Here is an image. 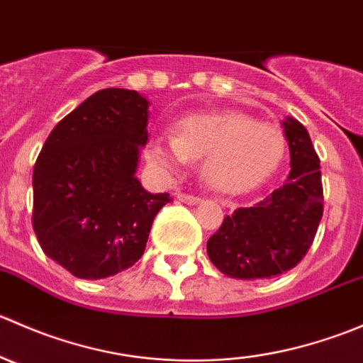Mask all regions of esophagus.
Segmentation results:
<instances>
[{"mask_svg":"<svg viewBox=\"0 0 363 363\" xmlns=\"http://www.w3.org/2000/svg\"><path fill=\"white\" fill-rule=\"evenodd\" d=\"M177 200L179 202L186 203V205H196L200 202L199 196L195 195H186V193H177Z\"/></svg>","mask_w":363,"mask_h":363,"instance_id":"34e87169","label":"esophagus"}]
</instances>
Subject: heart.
I'll list each match as a JSON object with an SVG mask.
<instances>
[{
    "label": "heart",
    "mask_w": 363,
    "mask_h": 363,
    "mask_svg": "<svg viewBox=\"0 0 363 363\" xmlns=\"http://www.w3.org/2000/svg\"><path fill=\"white\" fill-rule=\"evenodd\" d=\"M283 156L279 130L232 111L186 117L177 124V133L158 135L147 149V160L164 172L179 170L189 158H203L205 182L230 195L263 184Z\"/></svg>",
    "instance_id": "obj_1"
}]
</instances>
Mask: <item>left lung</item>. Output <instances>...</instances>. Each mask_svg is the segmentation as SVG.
<instances>
[{"label": "left lung", "instance_id": "1", "mask_svg": "<svg viewBox=\"0 0 363 363\" xmlns=\"http://www.w3.org/2000/svg\"><path fill=\"white\" fill-rule=\"evenodd\" d=\"M290 145L286 184L252 207H239L207 240L216 269L237 279H269L306 256L323 216L320 158L298 121H283Z\"/></svg>", "mask_w": 363, "mask_h": 363}]
</instances>
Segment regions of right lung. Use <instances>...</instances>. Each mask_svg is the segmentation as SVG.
Returning a JSON list of instances; mask_svg holds the SVG:
<instances>
[{"label": "right lung", "instance_id": "1", "mask_svg": "<svg viewBox=\"0 0 363 363\" xmlns=\"http://www.w3.org/2000/svg\"><path fill=\"white\" fill-rule=\"evenodd\" d=\"M147 100L108 87L56 124L33 170V230L43 252L80 279H104L140 259L168 193L135 177L147 144Z\"/></svg>", "mask_w": 363, "mask_h": 363}]
</instances>
